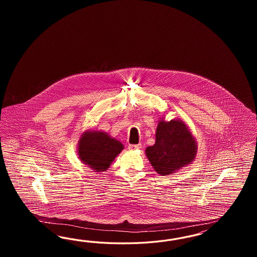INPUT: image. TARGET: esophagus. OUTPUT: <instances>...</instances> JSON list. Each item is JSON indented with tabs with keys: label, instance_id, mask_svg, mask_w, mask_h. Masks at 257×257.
Here are the masks:
<instances>
[{
	"label": "esophagus",
	"instance_id": "34e87169",
	"mask_svg": "<svg viewBox=\"0 0 257 257\" xmlns=\"http://www.w3.org/2000/svg\"><path fill=\"white\" fill-rule=\"evenodd\" d=\"M129 150L131 151H136V150H140L141 148V144H137V145H129Z\"/></svg>",
	"mask_w": 257,
	"mask_h": 257
}]
</instances>
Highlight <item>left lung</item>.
Instances as JSON below:
<instances>
[{
	"label": "left lung",
	"instance_id": "1",
	"mask_svg": "<svg viewBox=\"0 0 257 257\" xmlns=\"http://www.w3.org/2000/svg\"><path fill=\"white\" fill-rule=\"evenodd\" d=\"M197 141L185 121L160 118L156 131V143L145 150L154 170L160 175H170L194 161Z\"/></svg>",
	"mask_w": 257,
	"mask_h": 257
}]
</instances>
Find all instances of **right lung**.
Returning <instances> with one entry per match:
<instances>
[{
    "mask_svg": "<svg viewBox=\"0 0 257 257\" xmlns=\"http://www.w3.org/2000/svg\"><path fill=\"white\" fill-rule=\"evenodd\" d=\"M123 144L107 133L86 130L78 141L77 155L82 163L95 172L105 171L123 150Z\"/></svg>",
    "mask_w": 257,
    "mask_h": 257,
    "instance_id": "obj_1",
    "label": "right lung"
}]
</instances>
